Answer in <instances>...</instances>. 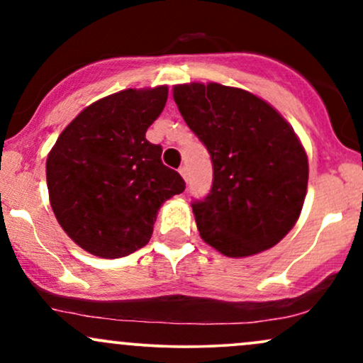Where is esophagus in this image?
<instances>
[{"label":"esophagus","mask_w":363,"mask_h":363,"mask_svg":"<svg viewBox=\"0 0 363 363\" xmlns=\"http://www.w3.org/2000/svg\"><path fill=\"white\" fill-rule=\"evenodd\" d=\"M179 174H181V176L184 177V181H187V177H189V170H187L186 165H182V167H179Z\"/></svg>","instance_id":"obj_1"}]
</instances>
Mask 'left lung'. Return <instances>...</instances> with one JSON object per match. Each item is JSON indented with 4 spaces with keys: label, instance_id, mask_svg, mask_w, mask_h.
I'll return each mask as SVG.
<instances>
[{
    "label": "left lung",
    "instance_id": "obj_1",
    "mask_svg": "<svg viewBox=\"0 0 363 363\" xmlns=\"http://www.w3.org/2000/svg\"><path fill=\"white\" fill-rule=\"evenodd\" d=\"M191 131L210 153L213 182L193 206L199 235L225 256L257 254L289 234L303 206L309 165L290 124L240 89H174Z\"/></svg>",
    "mask_w": 363,
    "mask_h": 363
}]
</instances>
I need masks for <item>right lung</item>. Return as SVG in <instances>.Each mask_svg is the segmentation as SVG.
<instances>
[{"instance_id": "1", "label": "right lung", "mask_w": 363, "mask_h": 363, "mask_svg": "<svg viewBox=\"0 0 363 363\" xmlns=\"http://www.w3.org/2000/svg\"><path fill=\"white\" fill-rule=\"evenodd\" d=\"M167 86L123 90L82 111L45 164L51 206L65 232L95 256H128L148 244L157 211L186 189L145 138L164 111Z\"/></svg>"}]
</instances>
